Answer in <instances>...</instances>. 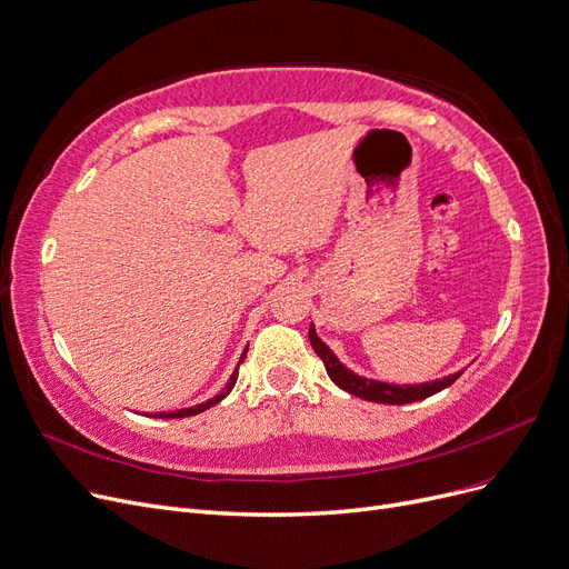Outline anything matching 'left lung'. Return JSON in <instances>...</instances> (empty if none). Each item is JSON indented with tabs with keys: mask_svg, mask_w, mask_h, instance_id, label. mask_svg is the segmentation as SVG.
<instances>
[{
	"mask_svg": "<svg viewBox=\"0 0 569 569\" xmlns=\"http://www.w3.org/2000/svg\"><path fill=\"white\" fill-rule=\"evenodd\" d=\"M309 342H311L313 351L319 353V359L323 361L326 372L335 385H338L345 391H349L351 396H359V398H363V401H372V403L403 406V403L422 401V398H429L438 391H443L446 387H450L461 375V372H457V375L443 377V380L427 382V385H415V387L412 385L398 387V385H387V382H375V380H366V377L353 375L338 359H335V353L319 340V335H317V330H313V326L309 328Z\"/></svg>",
	"mask_w": 569,
	"mask_h": 569,
	"instance_id": "1",
	"label": "left lung"
}]
</instances>
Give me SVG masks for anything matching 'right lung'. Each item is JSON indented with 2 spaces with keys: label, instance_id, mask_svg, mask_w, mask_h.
Masks as SVG:
<instances>
[{
  "label": "right lung",
  "instance_id": "1",
  "mask_svg": "<svg viewBox=\"0 0 569 569\" xmlns=\"http://www.w3.org/2000/svg\"><path fill=\"white\" fill-rule=\"evenodd\" d=\"M246 359V351H243V356H241V361ZM241 361H239V366H241ZM237 377H239V368L231 372V377H229V382L224 385V389L216 396V398H210V401H206V403H201V406H194V408H184V410H176V412H157L154 417H163V419H178V417H192V415H199V412H203V410H208L210 406H216V403H220L222 398L234 389V385H237Z\"/></svg>",
  "mask_w": 569,
  "mask_h": 569
}]
</instances>
